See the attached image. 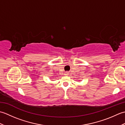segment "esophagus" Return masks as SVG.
Segmentation results:
<instances>
[{"label": "esophagus", "mask_w": 125, "mask_h": 125, "mask_svg": "<svg viewBox=\"0 0 125 125\" xmlns=\"http://www.w3.org/2000/svg\"><path fill=\"white\" fill-rule=\"evenodd\" d=\"M68 73H67H67H65V75H68Z\"/></svg>", "instance_id": "obj_1"}]
</instances>
